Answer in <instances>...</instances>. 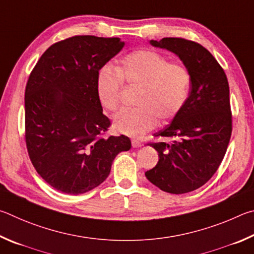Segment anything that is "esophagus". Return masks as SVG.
<instances>
[{"instance_id":"1","label":"esophagus","mask_w":254,"mask_h":254,"mask_svg":"<svg viewBox=\"0 0 254 254\" xmlns=\"http://www.w3.org/2000/svg\"><path fill=\"white\" fill-rule=\"evenodd\" d=\"M131 145H132V147H134V148H139V147H141V146H143V144H141L140 141L137 140V139H132Z\"/></svg>"}]
</instances>
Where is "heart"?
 <instances>
[{
	"label": "heart",
	"instance_id": "b5f03b06",
	"mask_svg": "<svg viewBox=\"0 0 254 254\" xmlns=\"http://www.w3.org/2000/svg\"><path fill=\"white\" fill-rule=\"evenodd\" d=\"M138 87L136 108L124 109L115 116L113 127L120 134L139 137L156 126L157 118L168 122L188 102L192 77L185 65L171 62L153 50H137L124 57L116 70L104 65L96 77V93L107 111L119 107L122 84Z\"/></svg>",
	"mask_w": 254,
	"mask_h": 254
}]
</instances>
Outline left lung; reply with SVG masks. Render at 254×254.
<instances>
[{"mask_svg":"<svg viewBox=\"0 0 254 254\" xmlns=\"http://www.w3.org/2000/svg\"><path fill=\"white\" fill-rule=\"evenodd\" d=\"M149 43L175 53L189 69L192 82L183 110L154 134L159 140L149 146L157 150L159 159L145 175L164 192L189 193L214 175L226 153L232 132L228 78L211 52L196 42L163 38Z\"/></svg>","mask_w":254,"mask_h":254,"instance_id":"obj_1","label":"left lung"}]
</instances>
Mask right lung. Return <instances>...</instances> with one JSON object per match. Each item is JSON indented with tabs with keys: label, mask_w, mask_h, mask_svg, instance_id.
<instances>
[{
	"label": "right lung",
	"mask_w": 254,
	"mask_h": 254,
	"mask_svg": "<svg viewBox=\"0 0 254 254\" xmlns=\"http://www.w3.org/2000/svg\"><path fill=\"white\" fill-rule=\"evenodd\" d=\"M119 38L75 35L48 49L25 87V141L38 174L62 193L79 195L100 185L127 136L105 137L110 120L96 93L101 66L122 51Z\"/></svg>",
	"instance_id": "right-lung-1"
}]
</instances>
